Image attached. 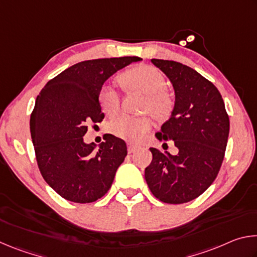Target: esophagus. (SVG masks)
<instances>
[{
  "label": "esophagus",
  "mask_w": 257,
  "mask_h": 257,
  "mask_svg": "<svg viewBox=\"0 0 257 257\" xmlns=\"http://www.w3.org/2000/svg\"><path fill=\"white\" fill-rule=\"evenodd\" d=\"M137 151V146H135L133 144H128V153L132 154V153H135V152Z\"/></svg>",
  "instance_id": "34e87169"
}]
</instances>
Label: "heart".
I'll return each mask as SVG.
<instances>
[{
  "label": "heart",
  "mask_w": 257,
  "mask_h": 257,
  "mask_svg": "<svg viewBox=\"0 0 257 257\" xmlns=\"http://www.w3.org/2000/svg\"><path fill=\"white\" fill-rule=\"evenodd\" d=\"M116 81L125 92L145 94L143 110H149L159 119H165L173 110V98L165 90L167 79L158 68L149 64H138L118 75ZM97 101L101 110L107 115H113L120 108V96L111 86L104 85L98 90ZM152 127V120L146 115L132 116L120 114L107 124L108 133L130 143L142 141Z\"/></svg>",
  "instance_id": "b5f03b06"
}]
</instances>
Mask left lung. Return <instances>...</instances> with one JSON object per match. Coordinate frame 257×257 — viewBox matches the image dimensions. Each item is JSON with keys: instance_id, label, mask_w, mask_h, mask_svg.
Listing matches in <instances>:
<instances>
[{"instance_id": "8db88e82", "label": "left lung", "mask_w": 257, "mask_h": 257, "mask_svg": "<svg viewBox=\"0 0 257 257\" xmlns=\"http://www.w3.org/2000/svg\"><path fill=\"white\" fill-rule=\"evenodd\" d=\"M173 86L175 107L155 135L173 141L176 155L151 147L145 180L161 202L182 204L202 195L215 180L224 158L229 116L222 96L210 80L176 61L152 59Z\"/></svg>"}]
</instances>
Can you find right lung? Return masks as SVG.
<instances>
[{"label":"right lung","instance_id":"obj_1","mask_svg":"<svg viewBox=\"0 0 257 257\" xmlns=\"http://www.w3.org/2000/svg\"><path fill=\"white\" fill-rule=\"evenodd\" d=\"M138 56L82 61L51 79L36 98L30 134L44 180L61 197L92 203L107 193L127 155L124 141L107 135L96 149L84 142L87 124L101 122L98 90Z\"/></svg>","mask_w":257,"mask_h":257}]
</instances>
